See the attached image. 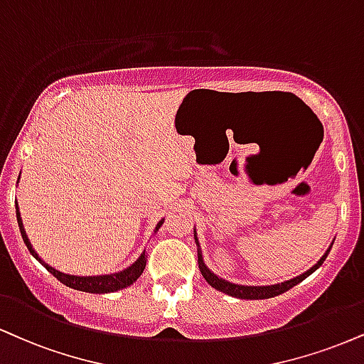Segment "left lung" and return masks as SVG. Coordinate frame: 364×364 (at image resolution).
<instances>
[{"label": "left lung", "instance_id": "1", "mask_svg": "<svg viewBox=\"0 0 364 364\" xmlns=\"http://www.w3.org/2000/svg\"><path fill=\"white\" fill-rule=\"evenodd\" d=\"M195 240H196V244H198V239H196V232H195ZM331 247H332V244H331ZM331 247L327 249V252L321 257V261H318L315 266H312V268H310L307 273L300 274V277H296V278H293V279H288V282H284V283L269 284V287H246V284H235V283L225 282V279L218 278L217 274H213L212 271H210L207 266H205L203 259H201V251H200V249H198V268L201 271V274H203V278L207 279L208 284H212V287L215 288V290L224 291V293H227V295L235 296V299L262 300V299H271V296L282 295V293L288 291V290H290V288L295 287V284H299L300 282H304V279L307 278L309 274H312L314 271L317 269L323 261H326L327 254L331 252Z\"/></svg>", "mask_w": 364, "mask_h": 364}]
</instances>
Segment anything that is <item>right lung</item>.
<instances>
[{
	"label": "right lung",
	"instance_id": "add662e5",
	"mask_svg": "<svg viewBox=\"0 0 364 364\" xmlns=\"http://www.w3.org/2000/svg\"><path fill=\"white\" fill-rule=\"evenodd\" d=\"M16 220H18L21 239H23L25 246L28 247V251L32 252V256L35 257V259L41 261L43 268L49 271V273L54 274V277L59 279L60 283H64L65 287H69V288H74V290L87 291V293H112V291L122 290V288H127L129 284H132L135 279H137L140 274L144 273V268H146V254H142V256H140L132 266H129L127 269L120 271V273H115V274H103V277H74V274L60 273V271L54 269L52 266L47 264V262H43L41 257H38V254L33 251L32 246H30L27 234H25V230H23V224H21L18 207H16ZM161 225H163V220L157 224L156 230L159 229Z\"/></svg>",
	"mask_w": 364,
	"mask_h": 364
}]
</instances>
